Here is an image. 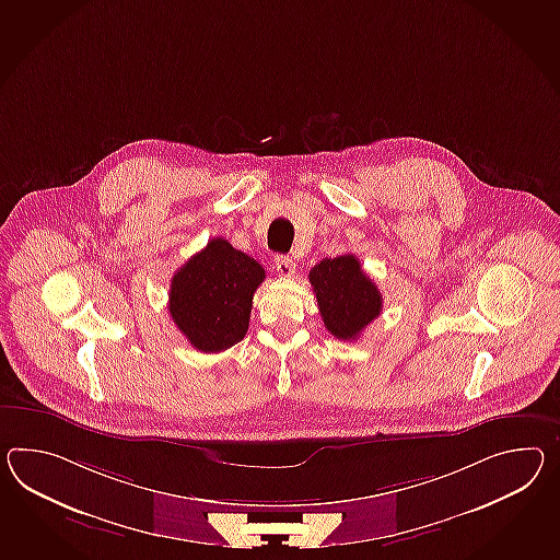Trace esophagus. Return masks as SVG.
I'll use <instances>...</instances> for the list:
<instances>
[{
    "mask_svg": "<svg viewBox=\"0 0 560 560\" xmlns=\"http://www.w3.org/2000/svg\"><path fill=\"white\" fill-rule=\"evenodd\" d=\"M275 269H277V273L281 275V277H291V275L295 273V262L289 259V257L279 255V257H275Z\"/></svg>",
    "mask_w": 560,
    "mask_h": 560,
    "instance_id": "obj_1",
    "label": "esophagus"
}]
</instances>
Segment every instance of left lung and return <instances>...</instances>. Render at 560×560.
I'll return each mask as SVG.
<instances>
[{
	"mask_svg": "<svg viewBox=\"0 0 560 560\" xmlns=\"http://www.w3.org/2000/svg\"><path fill=\"white\" fill-rule=\"evenodd\" d=\"M310 283L324 326L338 340H358L362 329L381 315V291L354 255L319 260L310 271Z\"/></svg>",
	"mask_w": 560,
	"mask_h": 560,
	"instance_id": "obj_1",
	"label": "left lung"
}]
</instances>
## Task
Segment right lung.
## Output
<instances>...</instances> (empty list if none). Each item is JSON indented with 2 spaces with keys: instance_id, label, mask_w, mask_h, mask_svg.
I'll use <instances>...</instances> for the list:
<instances>
[{
  "instance_id": "add662e5",
  "label": "right lung",
  "mask_w": 560,
  "mask_h": 560,
  "mask_svg": "<svg viewBox=\"0 0 560 560\" xmlns=\"http://www.w3.org/2000/svg\"><path fill=\"white\" fill-rule=\"evenodd\" d=\"M262 281L260 262L217 236L176 271L167 310L196 350L217 354L245 338Z\"/></svg>"
}]
</instances>
